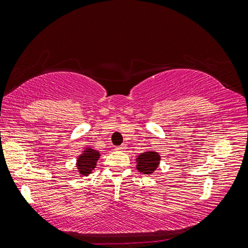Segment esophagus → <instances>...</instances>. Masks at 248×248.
Masks as SVG:
<instances>
[{"instance_id":"esophagus-1","label":"esophagus","mask_w":248,"mask_h":248,"mask_svg":"<svg viewBox=\"0 0 248 248\" xmlns=\"http://www.w3.org/2000/svg\"><path fill=\"white\" fill-rule=\"evenodd\" d=\"M115 149H116L117 151H124L125 149H126V145L122 144V145H120V147H117V148H115Z\"/></svg>"}]
</instances>
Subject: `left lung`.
I'll return each mask as SVG.
<instances>
[{"label":"left lung","mask_w":248,"mask_h":248,"mask_svg":"<svg viewBox=\"0 0 248 248\" xmlns=\"http://www.w3.org/2000/svg\"><path fill=\"white\" fill-rule=\"evenodd\" d=\"M137 169L145 175H151L158 168L160 155L155 151H147L140 154L137 158Z\"/></svg>","instance_id":"obj_1"}]
</instances>
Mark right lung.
I'll return each mask as SVG.
<instances>
[{"mask_svg":"<svg viewBox=\"0 0 248 248\" xmlns=\"http://www.w3.org/2000/svg\"><path fill=\"white\" fill-rule=\"evenodd\" d=\"M100 157L99 151L91 148H86L82 154L77 159V168L81 176H88L96 168L97 161Z\"/></svg>","mask_w":248,"mask_h":248,"instance_id":"add662e5","label":"right lung"}]
</instances>
